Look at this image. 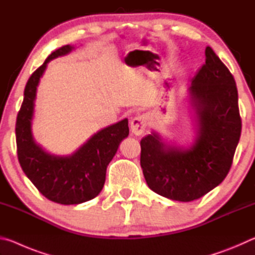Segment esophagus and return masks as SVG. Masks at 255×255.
<instances>
[{
	"label": "esophagus",
	"instance_id": "esophagus-1",
	"mask_svg": "<svg viewBox=\"0 0 255 255\" xmlns=\"http://www.w3.org/2000/svg\"><path fill=\"white\" fill-rule=\"evenodd\" d=\"M149 117L147 115H138L136 117H133L130 122V129L131 132L136 136L143 135L146 127H147Z\"/></svg>",
	"mask_w": 255,
	"mask_h": 255
}]
</instances>
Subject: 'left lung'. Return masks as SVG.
<instances>
[{"label":"left lung","instance_id":"obj_1","mask_svg":"<svg viewBox=\"0 0 255 255\" xmlns=\"http://www.w3.org/2000/svg\"><path fill=\"white\" fill-rule=\"evenodd\" d=\"M188 88L197 136L189 147L170 145L157 132L140 140V166L150 190L171 200L199 199L223 182L241 137L239 94L231 72L215 51Z\"/></svg>","mask_w":255,"mask_h":255}]
</instances>
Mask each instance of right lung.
Masks as SVG:
<instances>
[{
    "label": "right lung",
    "mask_w": 255,
    "mask_h": 255,
    "mask_svg": "<svg viewBox=\"0 0 255 255\" xmlns=\"http://www.w3.org/2000/svg\"><path fill=\"white\" fill-rule=\"evenodd\" d=\"M73 49L66 45L53 51L29 77L15 124L16 152L24 174L42 196L60 205H79L101 192L108 164L129 135L128 119H124L94 133L71 155L50 154L36 143L31 124L40 77L50 60Z\"/></svg>",
    "instance_id": "1"
}]
</instances>
